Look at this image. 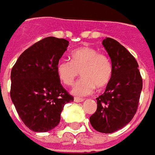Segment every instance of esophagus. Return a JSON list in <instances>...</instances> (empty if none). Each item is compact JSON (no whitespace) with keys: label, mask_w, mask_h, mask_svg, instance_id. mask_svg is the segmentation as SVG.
Listing matches in <instances>:
<instances>
[{"label":"esophagus","mask_w":155,"mask_h":155,"mask_svg":"<svg viewBox=\"0 0 155 155\" xmlns=\"http://www.w3.org/2000/svg\"><path fill=\"white\" fill-rule=\"evenodd\" d=\"M84 101V98H80V97H74V102L76 103H81V102H83Z\"/></svg>","instance_id":"obj_1"}]
</instances>
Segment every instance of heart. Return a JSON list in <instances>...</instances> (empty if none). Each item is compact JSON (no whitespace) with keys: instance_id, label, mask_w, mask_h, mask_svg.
Masks as SVG:
<instances>
[{"instance_id":"obj_1","label":"heart","mask_w":155,"mask_h":155,"mask_svg":"<svg viewBox=\"0 0 155 155\" xmlns=\"http://www.w3.org/2000/svg\"><path fill=\"white\" fill-rule=\"evenodd\" d=\"M72 60L58 61L56 71L60 81L65 85H72L79 75L83 78L73 85L72 93L78 96H86L93 93L96 86L106 87L113 75V64L107 55L99 53L95 48L83 47L71 53Z\"/></svg>"}]
</instances>
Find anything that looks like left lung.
I'll return each instance as SVG.
<instances>
[{
  "mask_svg": "<svg viewBox=\"0 0 155 155\" xmlns=\"http://www.w3.org/2000/svg\"><path fill=\"white\" fill-rule=\"evenodd\" d=\"M103 45L110 57L113 75L102 95L96 98L97 110L90 117L93 128L111 134L132 120L139 105L143 81L139 64L118 41L107 37Z\"/></svg>",
  "mask_w": 155,
  "mask_h": 155,
  "instance_id": "left-lung-1",
  "label": "left lung"
}]
</instances>
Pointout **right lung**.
Segmentation results:
<instances>
[{
  "label": "right lung",
  "instance_id": "add662e5",
  "mask_svg": "<svg viewBox=\"0 0 155 155\" xmlns=\"http://www.w3.org/2000/svg\"><path fill=\"white\" fill-rule=\"evenodd\" d=\"M68 41L46 37L21 54L11 72V98L27 128L48 132L57 127L64 105L73 101L56 71Z\"/></svg>",
  "mask_w": 155,
  "mask_h": 155
}]
</instances>
